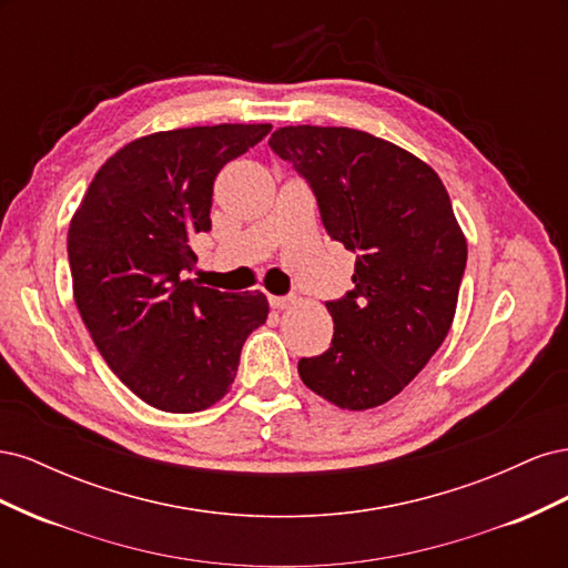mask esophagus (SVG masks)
Returning a JSON list of instances; mask_svg holds the SVG:
<instances>
[{
	"instance_id": "34e87169",
	"label": "esophagus",
	"mask_w": 568,
	"mask_h": 568,
	"mask_svg": "<svg viewBox=\"0 0 568 568\" xmlns=\"http://www.w3.org/2000/svg\"><path fill=\"white\" fill-rule=\"evenodd\" d=\"M294 303H296V296H270V305L274 311H286V307H291Z\"/></svg>"
}]
</instances>
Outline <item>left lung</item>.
Here are the masks:
<instances>
[{
    "mask_svg": "<svg viewBox=\"0 0 568 568\" xmlns=\"http://www.w3.org/2000/svg\"><path fill=\"white\" fill-rule=\"evenodd\" d=\"M270 146L311 184L326 234L355 253V288L326 303L332 346L298 359L301 379L341 409L384 405L450 332L467 267L450 196L434 168L363 130L288 125Z\"/></svg>",
    "mask_w": 568,
    "mask_h": 568,
    "instance_id": "1",
    "label": "left lung"
}]
</instances>
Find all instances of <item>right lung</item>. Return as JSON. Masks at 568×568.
Listing matches in <instances>:
<instances>
[{"label": "right lung", "mask_w": 568, "mask_h": 568, "mask_svg": "<svg viewBox=\"0 0 568 568\" xmlns=\"http://www.w3.org/2000/svg\"><path fill=\"white\" fill-rule=\"evenodd\" d=\"M272 125L146 134L99 168L68 230L73 296L94 346L136 398L201 412L225 395L267 298L184 280L211 230L213 182Z\"/></svg>", "instance_id": "obj_1"}]
</instances>
